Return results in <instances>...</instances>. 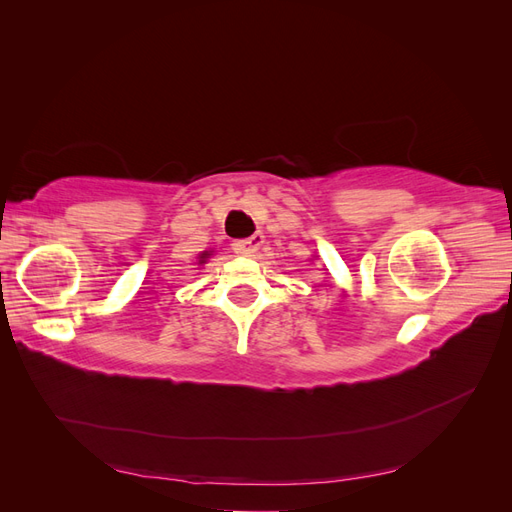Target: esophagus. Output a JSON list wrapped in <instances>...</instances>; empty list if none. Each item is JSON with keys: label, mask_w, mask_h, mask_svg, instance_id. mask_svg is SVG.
Listing matches in <instances>:
<instances>
[{"label": "esophagus", "mask_w": 512, "mask_h": 512, "mask_svg": "<svg viewBox=\"0 0 512 512\" xmlns=\"http://www.w3.org/2000/svg\"><path fill=\"white\" fill-rule=\"evenodd\" d=\"M262 243H265V237H262L260 232H256V235H252V237L239 239V241L232 243V250H235L241 256H254L260 250Z\"/></svg>", "instance_id": "1"}]
</instances>
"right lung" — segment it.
<instances>
[{
    "label": "right lung",
    "instance_id": "add662e5",
    "mask_svg": "<svg viewBox=\"0 0 512 512\" xmlns=\"http://www.w3.org/2000/svg\"><path fill=\"white\" fill-rule=\"evenodd\" d=\"M207 256H209V254H207V252H205V254H203V256H200V260H203V262H205V258H207Z\"/></svg>",
    "mask_w": 512,
    "mask_h": 512
}]
</instances>
